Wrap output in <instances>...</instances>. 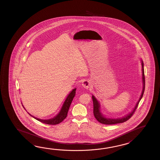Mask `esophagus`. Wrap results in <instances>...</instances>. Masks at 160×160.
I'll list each match as a JSON object with an SVG mask.
<instances>
[{"mask_svg": "<svg viewBox=\"0 0 160 160\" xmlns=\"http://www.w3.org/2000/svg\"><path fill=\"white\" fill-rule=\"evenodd\" d=\"M82 86L85 88H90L92 86L91 82L88 80H84L82 82Z\"/></svg>", "mask_w": 160, "mask_h": 160, "instance_id": "1", "label": "esophagus"}]
</instances>
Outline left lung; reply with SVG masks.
I'll return each instance as SVG.
<instances>
[{
	"label": "left lung",
	"mask_w": 160,
	"mask_h": 160,
	"mask_svg": "<svg viewBox=\"0 0 160 160\" xmlns=\"http://www.w3.org/2000/svg\"><path fill=\"white\" fill-rule=\"evenodd\" d=\"M141 65H142V81L143 88L142 90L141 94L140 95L138 101L137 102L136 105L134 108H133L132 111L130 112L129 114H128L126 116H123L120 118H110V117H107L105 115L102 114V112L101 111V105L97 99L96 98L95 96L92 95V102H93V113L94 116L95 117L96 119L101 123L102 124H105V125H112V124H116V123H123L128 121L129 119L132 116L133 113L135 112L138 105L139 103V101H141V98H142L143 92L145 90V76H144V68H143V62L142 60L141 59Z\"/></svg>",
	"instance_id": "left-lung-1"
}]
</instances>
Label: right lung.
I'll use <instances>...</instances> for the list:
<instances>
[{
    "label": "right lung",
    "mask_w": 160,
    "mask_h": 160,
    "mask_svg": "<svg viewBox=\"0 0 160 160\" xmlns=\"http://www.w3.org/2000/svg\"><path fill=\"white\" fill-rule=\"evenodd\" d=\"M76 89H77L76 88L72 89V92L68 94L67 98L65 99V102L63 103V105L62 106L61 109L60 110L59 112H58V114L55 117H54L53 118L48 119H40V118H38L37 117H35L34 116L30 114V113L27 112L28 113V114L30 116H31L32 117H33L34 118L37 119L38 121H40L41 122L44 123L46 124H48V125H57V124H58V123L62 122L63 120H64L66 118L67 115H68V109H69V108H70V105L72 103V101L74 98V97H75ZM23 107L26 110L23 105Z\"/></svg>",
    "instance_id": "1"
}]
</instances>
